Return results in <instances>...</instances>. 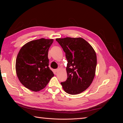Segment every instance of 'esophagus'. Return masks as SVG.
<instances>
[{
  "mask_svg": "<svg viewBox=\"0 0 123 123\" xmlns=\"http://www.w3.org/2000/svg\"><path fill=\"white\" fill-rule=\"evenodd\" d=\"M59 69H55V71L58 72V71H59Z\"/></svg>",
  "mask_w": 123,
  "mask_h": 123,
  "instance_id": "1",
  "label": "esophagus"
}]
</instances>
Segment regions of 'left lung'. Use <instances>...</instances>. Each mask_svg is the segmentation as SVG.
<instances>
[{
    "label": "left lung",
    "mask_w": 123,
    "mask_h": 123,
    "mask_svg": "<svg viewBox=\"0 0 123 123\" xmlns=\"http://www.w3.org/2000/svg\"><path fill=\"white\" fill-rule=\"evenodd\" d=\"M68 61L67 79L61 85L68 94L80 93L90 86L95 74L97 58L93 48L81 37L56 38Z\"/></svg>",
    "instance_id": "1"
}]
</instances>
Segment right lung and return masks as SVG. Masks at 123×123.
Here are the masks:
<instances>
[{
  "label": "right lung",
  "mask_w": 123,
  "mask_h": 123,
  "mask_svg": "<svg viewBox=\"0 0 123 123\" xmlns=\"http://www.w3.org/2000/svg\"><path fill=\"white\" fill-rule=\"evenodd\" d=\"M53 39L40 38L25 43L16 60V72L20 83L33 91L45 88L54 74L49 67L48 51Z\"/></svg>",
  "instance_id": "add662e5"
}]
</instances>
